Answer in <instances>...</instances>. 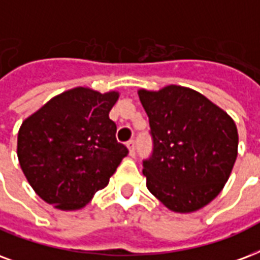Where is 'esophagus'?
Listing matches in <instances>:
<instances>
[{
	"instance_id": "obj_1",
	"label": "esophagus",
	"mask_w": 260,
	"mask_h": 260,
	"mask_svg": "<svg viewBox=\"0 0 260 260\" xmlns=\"http://www.w3.org/2000/svg\"><path fill=\"white\" fill-rule=\"evenodd\" d=\"M126 147H128V150H129V154L132 156L135 155V142L134 140H129L128 143H126Z\"/></svg>"
}]
</instances>
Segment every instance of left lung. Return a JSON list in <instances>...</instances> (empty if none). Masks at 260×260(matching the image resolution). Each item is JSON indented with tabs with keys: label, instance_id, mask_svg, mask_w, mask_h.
Returning <instances> with one entry per match:
<instances>
[{
	"label": "left lung",
	"instance_id": "left-lung-1",
	"mask_svg": "<svg viewBox=\"0 0 260 260\" xmlns=\"http://www.w3.org/2000/svg\"><path fill=\"white\" fill-rule=\"evenodd\" d=\"M138 94L152 138L151 155L143 161L148 191L176 213L205 207L221 192L237 158L235 121L187 87Z\"/></svg>",
	"mask_w": 260,
	"mask_h": 260
}]
</instances>
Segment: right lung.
<instances>
[{
	"instance_id": "1",
	"label": "right lung",
	"mask_w": 260,
	"mask_h": 260,
	"mask_svg": "<svg viewBox=\"0 0 260 260\" xmlns=\"http://www.w3.org/2000/svg\"><path fill=\"white\" fill-rule=\"evenodd\" d=\"M118 92L77 87L50 99L23 121L17 156L43 201L59 210L82 209L128 154L109 118Z\"/></svg>"
}]
</instances>
